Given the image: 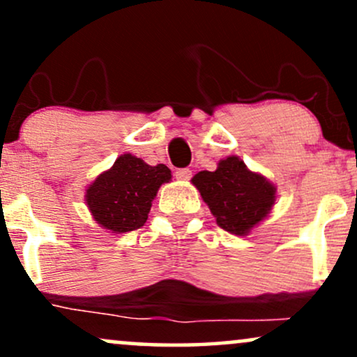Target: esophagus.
I'll return each mask as SVG.
<instances>
[{
  "label": "esophagus",
  "mask_w": 357,
  "mask_h": 357,
  "mask_svg": "<svg viewBox=\"0 0 357 357\" xmlns=\"http://www.w3.org/2000/svg\"><path fill=\"white\" fill-rule=\"evenodd\" d=\"M191 169H188V167H183V169H178L176 171V178L181 179V181H188V179H191Z\"/></svg>",
  "instance_id": "obj_1"
}]
</instances>
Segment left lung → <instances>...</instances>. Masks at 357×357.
Segmentation results:
<instances>
[{"mask_svg":"<svg viewBox=\"0 0 357 357\" xmlns=\"http://www.w3.org/2000/svg\"><path fill=\"white\" fill-rule=\"evenodd\" d=\"M191 181L216 223L233 235L248 233L275 203V186L264 176L252 173L236 155L220 161L216 171H202Z\"/></svg>","mask_w":357,"mask_h":357,"instance_id":"8db88e82","label":"left lung"}]
</instances>
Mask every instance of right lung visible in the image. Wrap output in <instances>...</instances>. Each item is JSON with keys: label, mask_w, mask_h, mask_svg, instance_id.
<instances>
[{"label": "right lung", "mask_w": 357, "mask_h": 357, "mask_svg": "<svg viewBox=\"0 0 357 357\" xmlns=\"http://www.w3.org/2000/svg\"><path fill=\"white\" fill-rule=\"evenodd\" d=\"M169 179L167 166H149L141 158L124 154L90 184L85 199L93 220L104 228L134 231L146 223L155 192Z\"/></svg>", "instance_id": "add662e5"}]
</instances>
